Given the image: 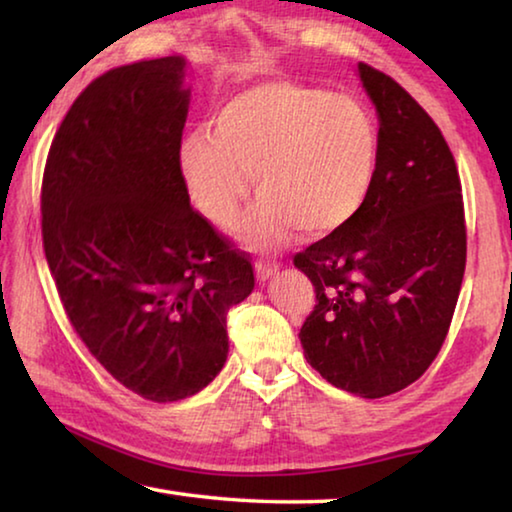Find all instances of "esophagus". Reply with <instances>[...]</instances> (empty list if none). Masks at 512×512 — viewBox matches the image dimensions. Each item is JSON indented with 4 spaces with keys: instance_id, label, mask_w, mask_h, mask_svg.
<instances>
[{
    "instance_id": "esophagus-1",
    "label": "esophagus",
    "mask_w": 512,
    "mask_h": 512,
    "mask_svg": "<svg viewBox=\"0 0 512 512\" xmlns=\"http://www.w3.org/2000/svg\"><path fill=\"white\" fill-rule=\"evenodd\" d=\"M277 268H280V264L271 262V259H259V262L255 264V271H257L259 280H266V277H271L277 271Z\"/></svg>"
}]
</instances>
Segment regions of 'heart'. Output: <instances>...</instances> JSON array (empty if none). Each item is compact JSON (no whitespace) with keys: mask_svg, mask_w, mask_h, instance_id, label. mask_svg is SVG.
I'll list each match as a JSON object with an SVG mask.
<instances>
[{"mask_svg":"<svg viewBox=\"0 0 512 512\" xmlns=\"http://www.w3.org/2000/svg\"><path fill=\"white\" fill-rule=\"evenodd\" d=\"M194 205L228 230L253 173L259 201L241 223L248 244H280L300 228L325 237L366 203L377 171V128L357 99L275 81L241 90L214 112L212 133L180 144Z\"/></svg>","mask_w":512,"mask_h":512,"instance_id":"b5f03b06","label":"heart"}]
</instances>
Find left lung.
Instances as JSON below:
<instances>
[{
	"label": "left lung",
	"mask_w": 512,
	"mask_h": 512,
	"mask_svg": "<svg viewBox=\"0 0 512 512\" xmlns=\"http://www.w3.org/2000/svg\"><path fill=\"white\" fill-rule=\"evenodd\" d=\"M379 115L377 171L341 230L293 257L314 284L300 327L329 384L386 397L424 375L452 325L465 273L461 178L440 128L391 76L359 63Z\"/></svg>",
	"instance_id": "obj_1"
}]
</instances>
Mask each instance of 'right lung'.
Listing matches in <instances>:
<instances>
[{
  "label": "right lung",
  "instance_id": "right-lung-1",
  "mask_svg": "<svg viewBox=\"0 0 512 512\" xmlns=\"http://www.w3.org/2000/svg\"><path fill=\"white\" fill-rule=\"evenodd\" d=\"M185 58L108 69L56 131L42 246L85 348L119 384L178 402L228 357L225 314L255 287L248 255L189 205Z\"/></svg>",
  "mask_w": 512,
  "mask_h": 512
}]
</instances>
